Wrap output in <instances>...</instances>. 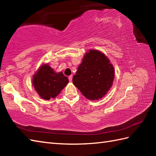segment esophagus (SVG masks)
<instances>
[{
    "label": "esophagus",
    "instance_id": "34e87169",
    "mask_svg": "<svg viewBox=\"0 0 156 156\" xmlns=\"http://www.w3.org/2000/svg\"><path fill=\"white\" fill-rule=\"evenodd\" d=\"M68 79H69V82H72V76H69L68 77Z\"/></svg>",
    "mask_w": 156,
    "mask_h": 156
}]
</instances>
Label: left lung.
<instances>
[{
	"instance_id": "1",
	"label": "left lung",
	"mask_w": 156,
	"mask_h": 156,
	"mask_svg": "<svg viewBox=\"0 0 156 156\" xmlns=\"http://www.w3.org/2000/svg\"><path fill=\"white\" fill-rule=\"evenodd\" d=\"M113 66L104 54L98 50H90L84 56L73 84L89 100L101 98L109 90L114 80Z\"/></svg>"
}]
</instances>
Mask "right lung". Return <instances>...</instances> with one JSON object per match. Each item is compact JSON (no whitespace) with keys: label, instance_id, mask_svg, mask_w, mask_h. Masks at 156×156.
<instances>
[{"label":"right lung","instance_id":"right-lung-1","mask_svg":"<svg viewBox=\"0 0 156 156\" xmlns=\"http://www.w3.org/2000/svg\"><path fill=\"white\" fill-rule=\"evenodd\" d=\"M69 80L62 72L55 73L48 64L41 66L33 78V85L45 100L55 98L68 84Z\"/></svg>","mask_w":156,"mask_h":156}]
</instances>
